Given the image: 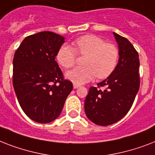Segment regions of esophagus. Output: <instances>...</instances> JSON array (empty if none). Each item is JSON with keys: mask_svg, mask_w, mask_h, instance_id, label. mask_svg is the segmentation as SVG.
Returning a JSON list of instances; mask_svg holds the SVG:
<instances>
[{"mask_svg": "<svg viewBox=\"0 0 155 155\" xmlns=\"http://www.w3.org/2000/svg\"><path fill=\"white\" fill-rule=\"evenodd\" d=\"M80 87V85L77 84H73V87H74L75 89L78 88V87Z\"/></svg>", "mask_w": 155, "mask_h": 155, "instance_id": "1", "label": "esophagus"}]
</instances>
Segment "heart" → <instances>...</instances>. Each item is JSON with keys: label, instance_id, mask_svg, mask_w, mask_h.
I'll return each mask as SVG.
<instances>
[{"label": "heart", "instance_id": "1", "mask_svg": "<svg viewBox=\"0 0 155 155\" xmlns=\"http://www.w3.org/2000/svg\"><path fill=\"white\" fill-rule=\"evenodd\" d=\"M72 47L63 46L57 54L58 64L65 69L75 65L77 54L85 56L84 67L78 68L67 74L68 80L82 84L98 79H105L113 72L119 59V50L113 43H106L101 38L92 35H84L75 40Z\"/></svg>", "mask_w": 155, "mask_h": 155}]
</instances>
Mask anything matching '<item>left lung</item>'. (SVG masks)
Instances as JSON below:
<instances>
[{"label": "left lung", "mask_w": 155, "mask_h": 155, "mask_svg": "<svg viewBox=\"0 0 155 155\" xmlns=\"http://www.w3.org/2000/svg\"><path fill=\"white\" fill-rule=\"evenodd\" d=\"M119 47V62L106 80L91 87L85 99L87 118L98 125H112L132 107L140 87L139 56L131 42L113 33Z\"/></svg>", "instance_id": "1"}]
</instances>
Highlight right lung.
<instances>
[{
	"label": "right lung",
	"instance_id": "1",
	"mask_svg": "<svg viewBox=\"0 0 155 155\" xmlns=\"http://www.w3.org/2000/svg\"><path fill=\"white\" fill-rule=\"evenodd\" d=\"M64 38L42 31L25 38L13 57V85L21 108L36 122H51L60 115L73 88L55 61Z\"/></svg>",
	"mask_w": 155,
	"mask_h": 155
}]
</instances>
